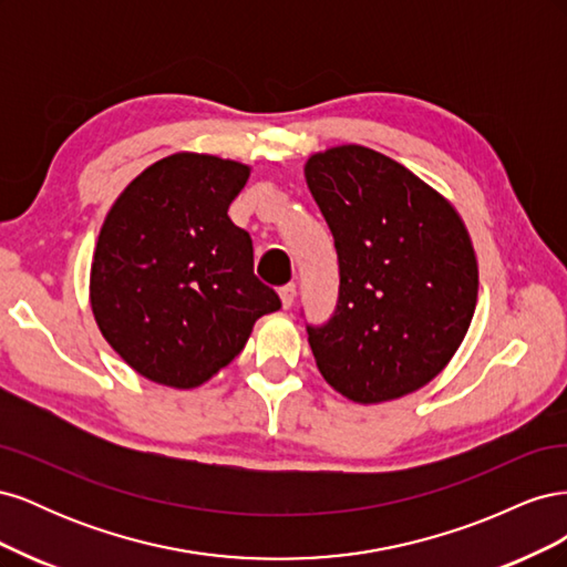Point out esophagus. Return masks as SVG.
I'll return each instance as SVG.
<instances>
[{"label":"esophagus","instance_id":"obj_1","mask_svg":"<svg viewBox=\"0 0 567 567\" xmlns=\"http://www.w3.org/2000/svg\"><path fill=\"white\" fill-rule=\"evenodd\" d=\"M279 298H281L284 310H290V305L296 302V286H284V288L279 290Z\"/></svg>","mask_w":567,"mask_h":567}]
</instances>
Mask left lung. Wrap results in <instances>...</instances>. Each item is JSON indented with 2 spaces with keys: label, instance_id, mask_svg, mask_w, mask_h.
Here are the masks:
<instances>
[{
  "label": "left lung",
  "instance_id": "8db88e82",
  "mask_svg": "<svg viewBox=\"0 0 567 567\" xmlns=\"http://www.w3.org/2000/svg\"><path fill=\"white\" fill-rule=\"evenodd\" d=\"M307 186L340 262L333 319L307 329L323 381L357 404L400 400L452 362L477 302V260L454 205L402 163L342 144Z\"/></svg>",
  "mask_w": 567,
  "mask_h": 567
}]
</instances>
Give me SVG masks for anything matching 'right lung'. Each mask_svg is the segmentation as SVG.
<instances>
[{"mask_svg": "<svg viewBox=\"0 0 567 567\" xmlns=\"http://www.w3.org/2000/svg\"><path fill=\"white\" fill-rule=\"evenodd\" d=\"M250 165L179 151L115 198L90 269L101 336L144 379L192 390L246 348L279 296L252 274V241L229 219Z\"/></svg>", "mask_w": 567, "mask_h": 567, "instance_id": "add662e5", "label": "right lung"}]
</instances>
